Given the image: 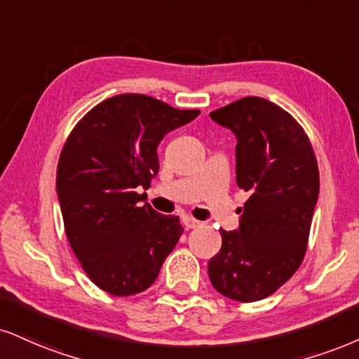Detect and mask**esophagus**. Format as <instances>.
<instances>
[{"label": "esophagus", "mask_w": 359, "mask_h": 359, "mask_svg": "<svg viewBox=\"0 0 359 359\" xmlns=\"http://www.w3.org/2000/svg\"><path fill=\"white\" fill-rule=\"evenodd\" d=\"M182 222H184L185 229H196V227H198V226H202L201 221H197V219L191 217V215H184Z\"/></svg>", "instance_id": "esophagus-1"}]
</instances>
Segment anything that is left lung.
I'll return each mask as SVG.
<instances>
[{
    "instance_id": "8db88e82",
    "label": "left lung",
    "mask_w": 359,
    "mask_h": 359,
    "mask_svg": "<svg viewBox=\"0 0 359 359\" xmlns=\"http://www.w3.org/2000/svg\"><path fill=\"white\" fill-rule=\"evenodd\" d=\"M236 135V182L250 196L236 231L209 261L215 291L239 303L271 296L303 262L319 196L313 147L276 103L241 98L210 114Z\"/></svg>"
}]
</instances>
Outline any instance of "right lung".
<instances>
[{
	"label": "right lung",
	"instance_id": "1",
	"mask_svg": "<svg viewBox=\"0 0 359 359\" xmlns=\"http://www.w3.org/2000/svg\"><path fill=\"white\" fill-rule=\"evenodd\" d=\"M198 114L147 95H115L90 110L68 137L56 170L65 231L83 271L103 291H145L179 243V217L142 204L137 189H149L158 174L162 138Z\"/></svg>",
	"mask_w": 359,
	"mask_h": 359
}]
</instances>
